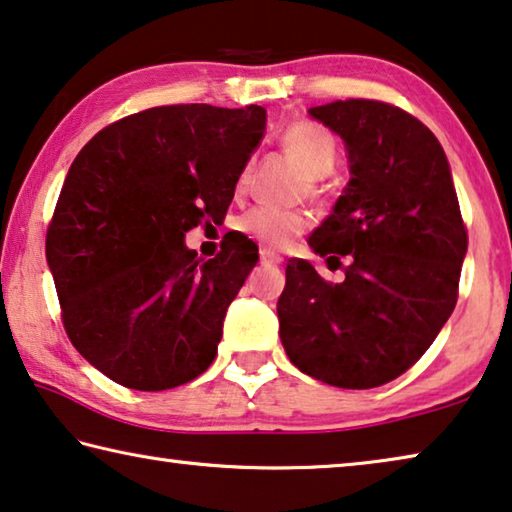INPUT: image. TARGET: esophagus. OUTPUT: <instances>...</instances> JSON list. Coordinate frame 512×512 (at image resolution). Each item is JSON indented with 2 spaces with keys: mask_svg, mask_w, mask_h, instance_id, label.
Returning <instances> with one entry per match:
<instances>
[{
  "mask_svg": "<svg viewBox=\"0 0 512 512\" xmlns=\"http://www.w3.org/2000/svg\"><path fill=\"white\" fill-rule=\"evenodd\" d=\"M283 261L281 254H277V251L272 249H261V263L263 265H279Z\"/></svg>",
  "mask_w": 512,
  "mask_h": 512,
  "instance_id": "34e87169",
  "label": "esophagus"
}]
</instances>
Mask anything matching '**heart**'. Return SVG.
Instances as JSON below:
<instances>
[{
    "label": "heart",
    "instance_id": "obj_1",
    "mask_svg": "<svg viewBox=\"0 0 512 512\" xmlns=\"http://www.w3.org/2000/svg\"><path fill=\"white\" fill-rule=\"evenodd\" d=\"M281 148L286 155L311 178V185L316 187V180L327 176L334 169L338 146L332 132L322 128L320 123L300 119L288 123L279 135ZM249 185V164L242 167L235 180V194H245ZM235 229L258 245L281 249L293 242L297 235L309 229V217L302 210H277V208H251L235 222Z\"/></svg>",
    "mask_w": 512,
    "mask_h": 512
}]
</instances>
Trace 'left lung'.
Segmentation results:
<instances>
[{
    "label": "left lung",
    "mask_w": 512,
    "mask_h": 512,
    "mask_svg": "<svg viewBox=\"0 0 512 512\" xmlns=\"http://www.w3.org/2000/svg\"><path fill=\"white\" fill-rule=\"evenodd\" d=\"M309 114L350 155L345 194L309 238L345 279L325 281L290 258L279 336L288 359L320 382L382 387L410 371L453 313L467 226L442 146L405 109L350 98Z\"/></svg>",
    "instance_id": "1"
}]
</instances>
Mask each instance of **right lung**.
<instances>
[{
    "mask_svg": "<svg viewBox=\"0 0 512 512\" xmlns=\"http://www.w3.org/2000/svg\"><path fill=\"white\" fill-rule=\"evenodd\" d=\"M265 130L249 105H162L102 128L70 164L45 254L77 352L128 389L199 377L258 249L231 233L201 261L185 233L224 219Z\"/></svg>",
    "mask_w": 512,
    "mask_h": 512,
    "instance_id": "add662e5",
    "label": "right lung"
}]
</instances>
